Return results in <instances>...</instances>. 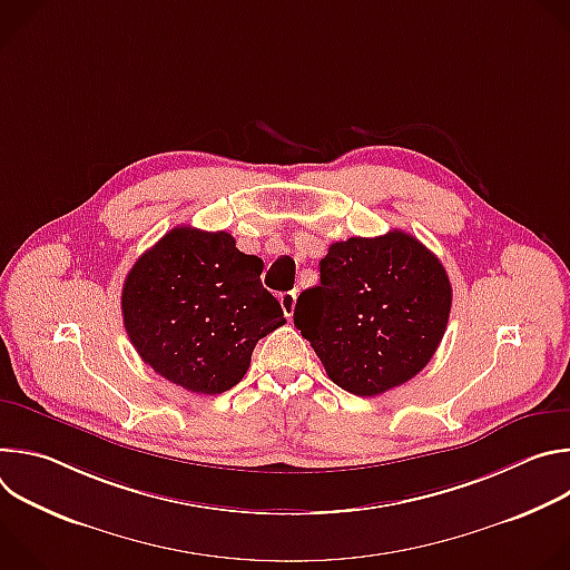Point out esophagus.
<instances>
[{
    "instance_id": "obj_1",
    "label": "esophagus",
    "mask_w": 570,
    "mask_h": 570,
    "mask_svg": "<svg viewBox=\"0 0 570 570\" xmlns=\"http://www.w3.org/2000/svg\"><path fill=\"white\" fill-rule=\"evenodd\" d=\"M279 302H282V311H284V315L286 317H293V311H295V302H297V293H282V297H279Z\"/></svg>"
}]
</instances>
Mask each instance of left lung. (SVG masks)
I'll return each mask as SVG.
<instances>
[{
  "instance_id": "1",
  "label": "left lung",
  "mask_w": 570,
  "mask_h": 570,
  "mask_svg": "<svg viewBox=\"0 0 570 570\" xmlns=\"http://www.w3.org/2000/svg\"><path fill=\"white\" fill-rule=\"evenodd\" d=\"M451 295L444 266L415 236H352L332 243L320 284L299 293L293 322L336 385L376 396L429 365Z\"/></svg>"
}]
</instances>
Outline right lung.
I'll list each match as a JSON object with an SVG mask.
<instances>
[{
	"mask_svg": "<svg viewBox=\"0 0 570 570\" xmlns=\"http://www.w3.org/2000/svg\"><path fill=\"white\" fill-rule=\"evenodd\" d=\"M262 271L264 262L240 253L227 232H167L121 291L124 327L141 361L194 394L234 387L255 345L286 322Z\"/></svg>",
	"mask_w": 570,
	"mask_h": 570,
	"instance_id": "1",
	"label": "right lung"
}]
</instances>
